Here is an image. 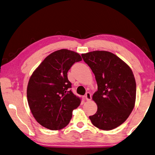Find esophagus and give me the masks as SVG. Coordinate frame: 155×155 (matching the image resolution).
<instances>
[{"label":"esophagus","instance_id":"esophagus-1","mask_svg":"<svg viewBox=\"0 0 155 155\" xmlns=\"http://www.w3.org/2000/svg\"><path fill=\"white\" fill-rule=\"evenodd\" d=\"M85 98L86 101H90L92 99V96L90 92H87L85 94Z\"/></svg>","mask_w":155,"mask_h":155}]
</instances>
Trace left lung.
Instances as JSON below:
<instances>
[{
    "instance_id": "8db88e82",
    "label": "left lung",
    "mask_w": 155,
    "mask_h": 155,
    "mask_svg": "<svg viewBox=\"0 0 155 155\" xmlns=\"http://www.w3.org/2000/svg\"><path fill=\"white\" fill-rule=\"evenodd\" d=\"M81 57L94 73L98 85L92 96L97 111L89 118L99 129H115L125 121L135 105L136 84L132 69L108 51H92Z\"/></svg>"
}]
</instances>
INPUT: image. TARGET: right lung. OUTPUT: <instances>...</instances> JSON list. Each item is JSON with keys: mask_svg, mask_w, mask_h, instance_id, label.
<instances>
[{"mask_svg": "<svg viewBox=\"0 0 155 155\" xmlns=\"http://www.w3.org/2000/svg\"><path fill=\"white\" fill-rule=\"evenodd\" d=\"M80 54L61 49L49 54L33 72L27 87L29 107L38 123L47 129L59 130L68 125L73 110L79 107L81 98L70 88L68 72Z\"/></svg>", "mask_w": 155, "mask_h": 155, "instance_id": "obj_1", "label": "right lung"}]
</instances>
